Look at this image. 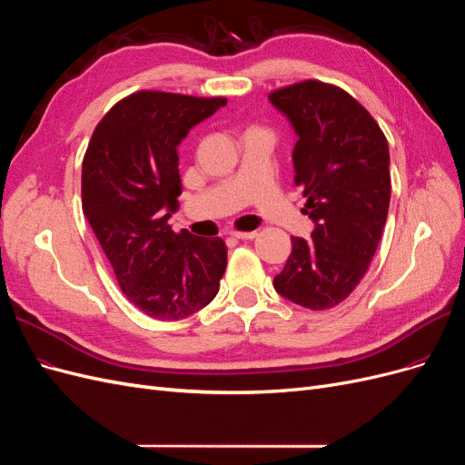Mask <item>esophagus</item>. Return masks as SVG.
Returning <instances> with one entry per match:
<instances>
[{"label":"esophagus","instance_id":"esophagus-1","mask_svg":"<svg viewBox=\"0 0 465 465\" xmlns=\"http://www.w3.org/2000/svg\"><path fill=\"white\" fill-rule=\"evenodd\" d=\"M230 235L235 237V239H254V237H257V232H237V230H232Z\"/></svg>","mask_w":465,"mask_h":465}]
</instances>
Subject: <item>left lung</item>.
Here are the masks:
<instances>
[{"instance_id":"left-lung-1","label":"left lung","mask_w":465,"mask_h":465,"mask_svg":"<svg viewBox=\"0 0 465 465\" xmlns=\"http://www.w3.org/2000/svg\"><path fill=\"white\" fill-rule=\"evenodd\" d=\"M290 119L295 185L314 222L312 242L292 237L274 288L311 311L336 307L377 252L391 204V154L379 124L341 88L302 81L268 94Z\"/></svg>"}]
</instances>
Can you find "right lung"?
Segmentation results:
<instances>
[{"instance_id":"1","label":"right lung","mask_w":465,"mask_h":465,"mask_svg":"<svg viewBox=\"0 0 465 465\" xmlns=\"http://www.w3.org/2000/svg\"><path fill=\"white\" fill-rule=\"evenodd\" d=\"M226 98L139 91L102 117L83 158V213L129 302L179 321L213 302L226 272L220 237L175 233L177 146Z\"/></svg>"}]
</instances>
